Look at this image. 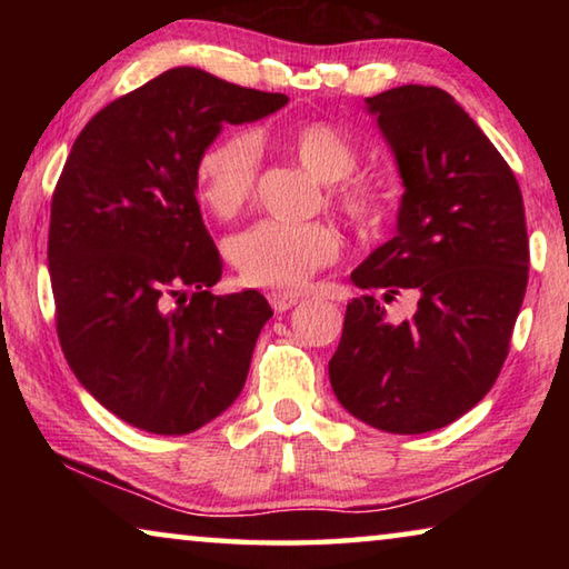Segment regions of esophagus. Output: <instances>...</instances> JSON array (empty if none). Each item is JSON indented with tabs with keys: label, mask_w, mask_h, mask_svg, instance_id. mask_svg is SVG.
Masks as SVG:
<instances>
[{
	"label": "esophagus",
	"mask_w": 569,
	"mask_h": 569,
	"mask_svg": "<svg viewBox=\"0 0 569 569\" xmlns=\"http://www.w3.org/2000/svg\"><path fill=\"white\" fill-rule=\"evenodd\" d=\"M268 303L276 313H283L288 308H293L298 303V296L296 293H286V291H271L268 293Z\"/></svg>",
	"instance_id": "34e87169"
}]
</instances>
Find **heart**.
Wrapping results in <instances>:
<instances>
[{
  "mask_svg": "<svg viewBox=\"0 0 569 569\" xmlns=\"http://www.w3.org/2000/svg\"><path fill=\"white\" fill-rule=\"evenodd\" d=\"M281 146L316 180L331 186V206L353 230L373 233L381 226V192L371 182L349 178L359 166V152L336 124L301 122L281 134ZM258 162L261 148L250 132H226L208 142L196 162V186L210 213L226 220L248 206ZM226 250L246 283L291 291L336 263L341 256V236L326 223L261 220L230 238Z\"/></svg>",
  "mask_w": 569,
  "mask_h": 569,
  "instance_id": "1",
  "label": "heart"
}]
</instances>
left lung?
<instances>
[{"label": "left lung", "instance_id": "left-lung-1", "mask_svg": "<svg viewBox=\"0 0 569 569\" xmlns=\"http://www.w3.org/2000/svg\"><path fill=\"white\" fill-rule=\"evenodd\" d=\"M397 156V236L351 273L369 291L346 306L329 361L336 399L391 435H423L495 387L529 278L522 190L512 168L449 92L401 84L373 98ZM418 301L393 325L378 301Z\"/></svg>", "mask_w": 569, "mask_h": 569}]
</instances>
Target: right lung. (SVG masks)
Returning <instances> with one entry per match:
<instances>
[{"mask_svg":"<svg viewBox=\"0 0 569 569\" xmlns=\"http://www.w3.org/2000/svg\"><path fill=\"white\" fill-rule=\"evenodd\" d=\"M288 102L176 67L102 108L77 134L50 213L54 321L74 377L150 435H190L243 389L273 311L213 296L223 261L203 226L196 162L223 124Z\"/></svg>","mask_w":569,"mask_h":569,"instance_id":"1","label":"right lung"}]
</instances>
